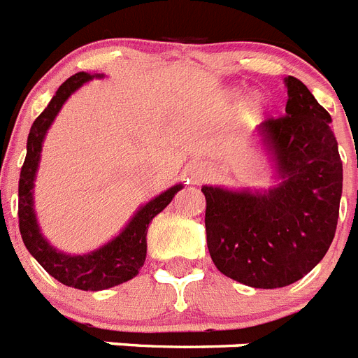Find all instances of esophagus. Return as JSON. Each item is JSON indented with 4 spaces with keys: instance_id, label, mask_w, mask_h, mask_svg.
<instances>
[{
    "instance_id": "esophagus-1",
    "label": "esophagus",
    "mask_w": 358,
    "mask_h": 358,
    "mask_svg": "<svg viewBox=\"0 0 358 358\" xmlns=\"http://www.w3.org/2000/svg\"><path fill=\"white\" fill-rule=\"evenodd\" d=\"M192 177H194V179H196V181H199V179H201V177H203V173L199 170H194L192 171Z\"/></svg>"
}]
</instances>
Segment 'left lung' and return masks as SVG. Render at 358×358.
I'll return each instance as SVG.
<instances>
[{"instance_id":"8db88e82","label":"left lung","mask_w":358,"mask_h":358,"mask_svg":"<svg viewBox=\"0 0 358 358\" xmlns=\"http://www.w3.org/2000/svg\"><path fill=\"white\" fill-rule=\"evenodd\" d=\"M285 114L259 125L279 185L264 192L203 187L210 259L253 288H281L327 253L338 224L342 161L331 116L299 79H285Z\"/></svg>"}]
</instances>
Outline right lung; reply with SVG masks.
<instances>
[{
    "instance_id": "1",
    "label": "right lung",
    "mask_w": 358,
    "mask_h": 358,
    "mask_svg": "<svg viewBox=\"0 0 358 358\" xmlns=\"http://www.w3.org/2000/svg\"><path fill=\"white\" fill-rule=\"evenodd\" d=\"M92 77L101 76L79 71L70 79H66L50 105L44 108V113L34 120L29 136H27V155L20 171L18 182L20 233H22L25 248L51 277H55L57 281H61L66 287L79 288V290H105V288L116 287L133 279L144 266L145 251H148L145 234H148L150 222L161 210H164L166 205L182 188V185H176L162 192L161 196H157L155 199H151L150 203H145L144 207L136 210L129 224L125 225L124 231L116 238L87 255H66L62 251H57L42 236L33 208V187L36 170H38L42 142L66 99L70 98L83 83L90 81Z\"/></svg>"
}]
</instances>
